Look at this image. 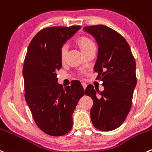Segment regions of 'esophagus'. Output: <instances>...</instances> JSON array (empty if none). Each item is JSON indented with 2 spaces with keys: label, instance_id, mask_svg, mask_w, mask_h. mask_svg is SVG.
<instances>
[{
  "label": "esophagus",
  "instance_id": "1",
  "mask_svg": "<svg viewBox=\"0 0 152 152\" xmlns=\"http://www.w3.org/2000/svg\"><path fill=\"white\" fill-rule=\"evenodd\" d=\"M82 87H83L84 90H85V88H86V87H87V85H86V84H85V82H82Z\"/></svg>",
  "mask_w": 152,
  "mask_h": 152
}]
</instances>
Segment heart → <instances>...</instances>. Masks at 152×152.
<instances>
[{"instance_id":"1","label":"heart","mask_w":152,"mask_h":152,"mask_svg":"<svg viewBox=\"0 0 152 152\" xmlns=\"http://www.w3.org/2000/svg\"><path fill=\"white\" fill-rule=\"evenodd\" d=\"M76 43L79 45V48L81 49V50L82 51L83 53H86L87 51L89 50L91 48H94L95 45H94V42L88 38L86 36H81L79 37L77 39H76ZM67 47L66 45H63L59 51V55H60V59H61V62H64L66 59V57H67Z\"/></svg>"}]
</instances>
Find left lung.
Instances as JSON below:
<instances>
[{"label": "left lung", "mask_w": 152, "mask_h": 152, "mask_svg": "<svg viewBox=\"0 0 152 152\" xmlns=\"http://www.w3.org/2000/svg\"><path fill=\"white\" fill-rule=\"evenodd\" d=\"M95 38L98 56L94 72L102 82L104 91L89 85L85 94L92 98L91 118L96 129L110 132L123 124L132 104L137 85L136 62L129 45L117 31L104 25L83 28Z\"/></svg>", "instance_id": "left-lung-1"}]
</instances>
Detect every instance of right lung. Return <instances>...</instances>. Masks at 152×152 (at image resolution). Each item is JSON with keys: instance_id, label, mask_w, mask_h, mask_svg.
<instances>
[{"instance_id": "obj_1", "label": "right lung", "mask_w": 152, "mask_h": 152, "mask_svg": "<svg viewBox=\"0 0 152 152\" xmlns=\"http://www.w3.org/2000/svg\"><path fill=\"white\" fill-rule=\"evenodd\" d=\"M79 29L76 25L42 29L29 43L23 61L25 99L35 124L50 136H62L71 130L73 113L85 95L80 82L63 89L56 77L62 65L60 49Z\"/></svg>"}]
</instances>
